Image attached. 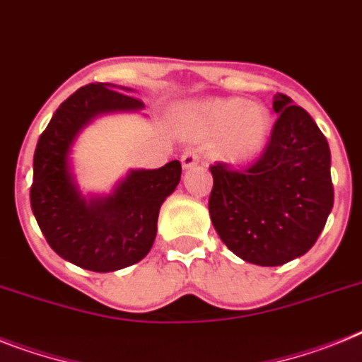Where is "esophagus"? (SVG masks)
I'll return each instance as SVG.
<instances>
[{
	"mask_svg": "<svg viewBox=\"0 0 362 362\" xmlns=\"http://www.w3.org/2000/svg\"><path fill=\"white\" fill-rule=\"evenodd\" d=\"M180 162H182V165L186 167V169H189V167L197 165V163L200 162V154L197 153L195 148H186V151L182 153Z\"/></svg>",
	"mask_w": 362,
	"mask_h": 362,
	"instance_id": "34e87169",
	"label": "esophagus"
}]
</instances>
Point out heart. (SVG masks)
<instances>
[{
    "instance_id": "heart-1",
    "label": "heart",
    "mask_w": 362,
    "mask_h": 362,
    "mask_svg": "<svg viewBox=\"0 0 362 362\" xmlns=\"http://www.w3.org/2000/svg\"><path fill=\"white\" fill-rule=\"evenodd\" d=\"M193 129L202 138L221 136L224 156L243 162L256 156L270 130V114L263 105L243 99H211L191 108Z\"/></svg>"
}]
</instances>
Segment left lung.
Wrapping results in <instances>:
<instances>
[{"instance_id":"left-lung-1","label":"left lung","mask_w":362,"mask_h":362,"mask_svg":"<svg viewBox=\"0 0 362 362\" xmlns=\"http://www.w3.org/2000/svg\"><path fill=\"white\" fill-rule=\"evenodd\" d=\"M269 144L245 169L209 167V217L230 250L261 267L284 265L317 243L333 208L331 153L311 115L276 93Z\"/></svg>"}]
</instances>
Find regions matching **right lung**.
<instances>
[{
	"instance_id": "obj_1",
	"label": "right lung",
	"mask_w": 362,
	"mask_h": 362,
	"mask_svg": "<svg viewBox=\"0 0 362 362\" xmlns=\"http://www.w3.org/2000/svg\"><path fill=\"white\" fill-rule=\"evenodd\" d=\"M138 97L92 83L62 103L40 134L33 160L31 208L36 223L60 257L93 272H112L144 259L156 238L160 206L178 186V160L154 171H132L114 195L86 200L71 180L73 139L97 114L138 110Z\"/></svg>"
}]
</instances>
